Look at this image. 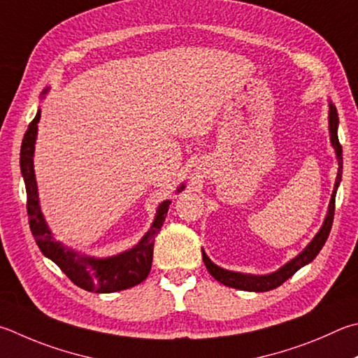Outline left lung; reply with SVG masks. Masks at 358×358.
<instances>
[{
  "label": "left lung",
  "instance_id": "1",
  "mask_svg": "<svg viewBox=\"0 0 358 358\" xmlns=\"http://www.w3.org/2000/svg\"><path fill=\"white\" fill-rule=\"evenodd\" d=\"M338 122L340 120H338L336 108L332 101H329V131H330V142H332V147L335 148L336 159H338V173H336L332 199H330V203H329L327 216L324 219L322 227L320 229V231L316 233V236L311 239L308 245L305 247V249L299 253L296 258H292L291 262L283 264L280 269L272 272V274H266V275L241 274V272H233V271H227L224 268H219V266L214 264L211 259L206 257V253L201 250V258H203V263L206 266L208 272H210L217 282L225 285V287L243 289V291H255V292L271 291L277 287H280L283 282H287L291 275H294L296 272L301 268H303L305 264L313 262L317 253L321 252L322 245L327 241L330 230H332L334 214H335V196H336L338 186H340L341 173H343V148H341L340 141H338Z\"/></svg>",
  "mask_w": 358,
  "mask_h": 358
}]
</instances>
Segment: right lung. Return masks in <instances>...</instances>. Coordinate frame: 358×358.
I'll use <instances>...</instances> for the list:
<instances>
[{"label": "right lung", "mask_w": 358, "mask_h": 358, "mask_svg": "<svg viewBox=\"0 0 358 358\" xmlns=\"http://www.w3.org/2000/svg\"><path fill=\"white\" fill-rule=\"evenodd\" d=\"M47 92L48 89L43 90L42 95ZM38 120H41V109L37 111L34 120L29 123L28 129H26L20 150V169L26 186V197H28L26 210H28L29 229L38 249L45 257L59 266L61 271L76 287L86 291L115 292L136 287V285L144 282L152 269L155 236L158 235L162 224H164L169 205L172 201H162L158 206L157 216H155L150 230L142 236L141 241L133 249L122 252L119 255L108 258L83 255V253L71 250L70 247L56 241L53 233L48 229V224L45 222L41 205H38L34 161H32L36 150ZM183 189L185 185H181L177 192H181Z\"/></svg>", "instance_id": "right-lung-1"}]
</instances>
